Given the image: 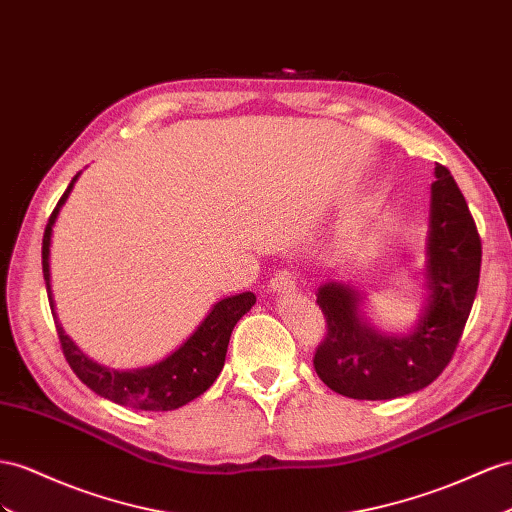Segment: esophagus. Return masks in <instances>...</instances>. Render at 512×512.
<instances>
[{
	"label": "esophagus",
	"instance_id": "1",
	"mask_svg": "<svg viewBox=\"0 0 512 512\" xmlns=\"http://www.w3.org/2000/svg\"><path fill=\"white\" fill-rule=\"evenodd\" d=\"M296 290V274L292 270H279L270 281L272 294H290Z\"/></svg>",
	"mask_w": 512,
	"mask_h": 512
}]
</instances>
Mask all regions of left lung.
<instances>
[{
	"label": "left lung",
	"mask_w": 512,
	"mask_h": 512,
	"mask_svg": "<svg viewBox=\"0 0 512 512\" xmlns=\"http://www.w3.org/2000/svg\"><path fill=\"white\" fill-rule=\"evenodd\" d=\"M430 186L424 285L428 298L409 333H381L363 316L355 285L318 287L326 337L316 372L326 387L355 400H391L428 387L450 363L474 305L482 246L476 222L450 170L437 164Z\"/></svg>",
	"instance_id": "left-lung-1"
}]
</instances>
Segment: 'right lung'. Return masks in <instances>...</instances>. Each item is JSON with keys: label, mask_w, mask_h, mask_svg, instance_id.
<instances>
[{"label": "right lung", "mask_w": 512, "mask_h": 512, "mask_svg": "<svg viewBox=\"0 0 512 512\" xmlns=\"http://www.w3.org/2000/svg\"><path fill=\"white\" fill-rule=\"evenodd\" d=\"M80 175L82 173H77L73 177L67 192L62 194L54 214L49 216L43 235V274L64 357H67L77 378L101 398H108L123 406H131V409L138 411L179 409V406L199 398L203 391L214 385L218 374L222 372V365H225L233 326L238 324V320L246 311H251L257 298L253 292H242L218 300V303L207 311L203 322L196 326V331L186 339V342H183L175 352H170L168 357L153 365H144V368L136 370H110L106 365H99L97 361L88 359V355H84V352L77 348V344L64 333L62 324L58 322L49 272L51 233H54V225L62 205L67 203L75 181L80 179Z\"/></svg>", "instance_id": "add662e5"}]
</instances>
